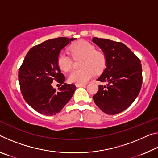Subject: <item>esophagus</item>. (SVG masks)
I'll list each match as a JSON object with an SVG mask.
<instances>
[{
    "mask_svg": "<svg viewBox=\"0 0 158 158\" xmlns=\"http://www.w3.org/2000/svg\"><path fill=\"white\" fill-rule=\"evenodd\" d=\"M85 84H76V86L77 87H83V86H85Z\"/></svg>",
    "mask_w": 158,
    "mask_h": 158,
    "instance_id": "34e87169",
    "label": "esophagus"
}]
</instances>
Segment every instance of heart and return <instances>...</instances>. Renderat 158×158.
Listing matches in <instances>:
<instances>
[{"instance_id": "1", "label": "heart", "mask_w": 158, "mask_h": 158, "mask_svg": "<svg viewBox=\"0 0 158 158\" xmlns=\"http://www.w3.org/2000/svg\"><path fill=\"white\" fill-rule=\"evenodd\" d=\"M71 53L74 56H81V68L72 70L68 75V81L74 84H85L95 75L100 73L105 66V55L100 52L95 51V48L90 42L81 40L70 47ZM58 65L64 72L68 71L72 67L71 58L65 52L59 53L57 59Z\"/></svg>"}]
</instances>
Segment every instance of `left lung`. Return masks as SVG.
I'll use <instances>...</instances> for the list:
<instances>
[{"label": "left lung", "mask_w": 158, "mask_h": 158, "mask_svg": "<svg viewBox=\"0 0 158 158\" xmlns=\"http://www.w3.org/2000/svg\"><path fill=\"white\" fill-rule=\"evenodd\" d=\"M92 41L102 51L106 60V68L98 80L107 84L99 85L93 100L105 114H119L132 105L140 92L141 61L121 42L98 37H93Z\"/></svg>", "instance_id": "1"}]
</instances>
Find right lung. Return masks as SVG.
Instances as JSON below:
<instances>
[{
  "label": "right lung",
  "instance_id": "add662e5",
  "mask_svg": "<svg viewBox=\"0 0 158 158\" xmlns=\"http://www.w3.org/2000/svg\"><path fill=\"white\" fill-rule=\"evenodd\" d=\"M76 38L49 40L29 50L19 70L21 93L25 101L38 113L53 116L60 112L71 98L76 86L65 82L57 59L60 51ZM56 80L62 84L56 92L52 86Z\"/></svg>",
  "mask_w": 158,
  "mask_h": 158
}]
</instances>
